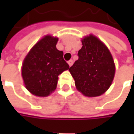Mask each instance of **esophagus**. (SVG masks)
Returning a JSON list of instances; mask_svg holds the SVG:
<instances>
[{
    "label": "esophagus",
    "instance_id": "34e87169",
    "mask_svg": "<svg viewBox=\"0 0 134 134\" xmlns=\"http://www.w3.org/2000/svg\"><path fill=\"white\" fill-rule=\"evenodd\" d=\"M67 63H68L69 66L70 67V66H72V65H73V64H74V61H73V60H69Z\"/></svg>",
    "mask_w": 134,
    "mask_h": 134
}]
</instances>
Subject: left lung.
<instances>
[{
    "instance_id": "8db88e82",
    "label": "left lung",
    "mask_w": 134,
    "mask_h": 134,
    "mask_svg": "<svg viewBox=\"0 0 134 134\" xmlns=\"http://www.w3.org/2000/svg\"><path fill=\"white\" fill-rule=\"evenodd\" d=\"M81 42L78 60L69 70L79 92L87 97L99 96L113 81L115 64L109 49L94 36L85 37Z\"/></svg>"
}]
</instances>
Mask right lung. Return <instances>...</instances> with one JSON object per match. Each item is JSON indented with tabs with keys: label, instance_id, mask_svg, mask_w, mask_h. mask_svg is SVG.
I'll use <instances>...</instances> for the list:
<instances>
[{
	"label": "right lung",
	"instance_id": "1",
	"mask_svg": "<svg viewBox=\"0 0 134 134\" xmlns=\"http://www.w3.org/2000/svg\"><path fill=\"white\" fill-rule=\"evenodd\" d=\"M58 39L46 36L25 57L21 75L25 88L39 97L48 96L57 85L58 76L69 69L64 53L57 49Z\"/></svg>",
	"mask_w": 134,
	"mask_h": 134
}]
</instances>
